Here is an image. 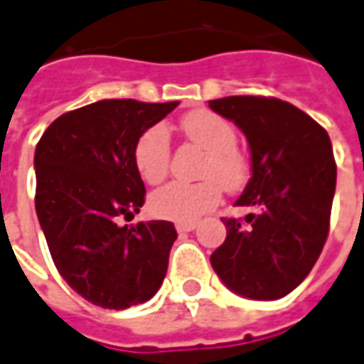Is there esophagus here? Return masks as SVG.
<instances>
[{
	"instance_id": "34e87169",
	"label": "esophagus",
	"mask_w": 364,
	"mask_h": 364,
	"mask_svg": "<svg viewBox=\"0 0 364 364\" xmlns=\"http://www.w3.org/2000/svg\"><path fill=\"white\" fill-rule=\"evenodd\" d=\"M175 228H177V232H191V230H195L197 228V223L195 220H183V223H177L175 225Z\"/></svg>"
}]
</instances>
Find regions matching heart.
I'll use <instances>...</instances> for the list:
<instances>
[{"label":"heart","mask_w":364,"mask_h":364,"mask_svg":"<svg viewBox=\"0 0 364 364\" xmlns=\"http://www.w3.org/2000/svg\"><path fill=\"white\" fill-rule=\"evenodd\" d=\"M181 132L207 151L199 183H169L149 197L151 213L161 218L193 220L213 208L220 199V185L226 191L242 189L250 177V164L236 149V129L215 112L195 110L183 116ZM134 165L139 177L157 185L169 171V136L154 126L139 136L134 147Z\"/></svg>","instance_id":"heart-1"}]
</instances>
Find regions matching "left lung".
<instances>
[{
	"mask_svg": "<svg viewBox=\"0 0 364 364\" xmlns=\"http://www.w3.org/2000/svg\"><path fill=\"white\" fill-rule=\"evenodd\" d=\"M208 106L248 139L252 177L238 207L246 225L225 218L226 240L210 264L226 288L250 299H279L311 272L329 232L337 165L331 139L294 104L226 96Z\"/></svg>",
	"mask_w": 364,
	"mask_h": 364,
	"instance_id": "left-lung-1",
	"label": "left lung"
}]
</instances>
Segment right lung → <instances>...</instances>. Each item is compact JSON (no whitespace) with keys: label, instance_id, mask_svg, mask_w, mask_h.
<instances>
[{"label":"right lung","instance_id":"add662e5","mask_svg":"<svg viewBox=\"0 0 364 364\" xmlns=\"http://www.w3.org/2000/svg\"><path fill=\"white\" fill-rule=\"evenodd\" d=\"M179 102L100 100L67 112L35 149V208L58 274L78 296L104 309H126L156 296L173 223L134 218L146 187L134 165L139 136Z\"/></svg>","mask_w":364,"mask_h":364}]
</instances>
